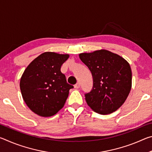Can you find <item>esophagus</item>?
<instances>
[{
	"label": "esophagus",
	"instance_id": "34e87169",
	"mask_svg": "<svg viewBox=\"0 0 152 152\" xmlns=\"http://www.w3.org/2000/svg\"><path fill=\"white\" fill-rule=\"evenodd\" d=\"M80 84L78 82V83H76L75 85H74V88H76V89H78V88H80Z\"/></svg>",
	"mask_w": 152,
	"mask_h": 152
}]
</instances>
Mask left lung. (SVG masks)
Segmentation results:
<instances>
[{
  "instance_id": "1",
  "label": "left lung",
  "mask_w": 152,
  "mask_h": 152,
  "mask_svg": "<svg viewBox=\"0 0 152 152\" xmlns=\"http://www.w3.org/2000/svg\"><path fill=\"white\" fill-rule=\"evenodd\" d=\"M93 78L91 91L85 94L88 106L99 114L108 115L122 106L129 94L132 73L124 58L106 50L79 54Z\"/></svg>"
}]
</instances>
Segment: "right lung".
Instances as JSON below:
<instances>
[{
    "label": "right lung",
    "instance_id": "right-lung-1",
    "mask_svg": "<svg viewBox=\"0 0 152 152\" xmlns=\"http://www.w3.org/2000/svg\"><path fill=\"white\" fill-rule=\"evenodd\" d=\"M68 54L44 52L25 69L20 80L21 94L27 107L41 117H51L62 109L72 85L61 72Z\"/></svg>",
    "mask_w": 152,
    "mask_h": 152
}]
</instances>
